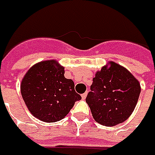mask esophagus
<instances>
[{
    "label": "esophagus",
    "mask_w": 155,
    "mask_h": 155,
    "mask_svg": "<svg viewBox=\"0 0 155 155\" xmlns=\"http://www.w3.org/2000/svg\"><path fill=\"white\" fill-rule=\"evenodd\" d=\"M86 96H87V92H84V94H82V95H81V97H82V98H83V99H84V98L86 97Z\"/></svg>",
    "instance_id": "1"
}]
</instances>
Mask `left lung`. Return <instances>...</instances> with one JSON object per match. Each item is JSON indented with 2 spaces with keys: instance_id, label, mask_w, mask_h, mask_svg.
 Wrapping results in <instances>:
<instances>
[{
  "instance_id": "8db88e82",
  "label": "left lung",
  "mask_w": 155,
  "mask_h": 155,
  "mask_svg": "<svg viewBox=\"0 0 155 155\" xmlns=\"http://www.w3.org/2000/svg\"><path fill=\"white\" fill-rule=\"evenodd\" d=\"M92 81L85 100L93 119L105 127H114L127 120L140 93V84L133 74L109 62L97 71Z\"/></svg>"
}]
</instances>
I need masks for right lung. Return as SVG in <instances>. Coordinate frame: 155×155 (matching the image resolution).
<instances>
[{"mask_svg": "<svg viewBox=\"0 0 155 155\" xmlns=\"http://www.w3.org/2000/svg\"><path fill=\"white\" fill-rule=\"evenodd\" d=\"M74 82L64 78V68L56 60L35 64L23 77L21 93L33 116L44 122L64 119L81 96Z\"/></svg>", "mask_w": 155, "mask_h": 155, "instance_id": "obj_1", "label": "right lung"}]
</instances>
